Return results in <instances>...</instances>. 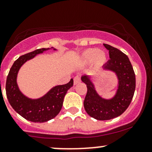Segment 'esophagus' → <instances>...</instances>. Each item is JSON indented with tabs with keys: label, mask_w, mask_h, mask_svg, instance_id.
<instances>
[{
	"label": "esophagus",
	"mask_w": 152,
	"mask_h": 152,
	"mask_svg": "<svg viewBox=\"0 0 152 152\" xmlns=\"http://www.w3.org/2000/svg\"><path fill=\"white\" fill-rule=\"evenodd\" d=\"M80 82H81L80 78L78 77V76L75 77L74 79H73V84H74V85H77V84H79V83H80Z\"/></svg>",
	"instance_id": "1"
}]
</instances>
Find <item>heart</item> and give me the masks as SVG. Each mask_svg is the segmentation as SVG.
Wrapping results in <instances>:
<instances>
[{"label":"heart","instance_id":"heart-1","mask_svg":"<svg viewBox=\"0 0 152 152\" xmlns=\"http://www.w3.org/2000/svg\"><path fill=\"white\" fill-rule=\"evenodd\" d=\"M108 57L103 50L98 48H88L84 50L79 56V62L85 65L92 62L93 70H99L107 64Z\"/></svg>","mask_w":152,"mask_h":152}]
</instances>
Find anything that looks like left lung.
Returning <instances> with one entry per match:
<instances>
[{
	"label": "left lung",
	"instance_id": "1",
	"mask_svg": "<svg viewBox=\"0 0 152 152\" xmlns=\"http://www.w3.org/2000/svg\"><path fill=\"white\" fill-rule=\"evenodd\" d=\"M109 50L110 59L103 67L104 71L112 72L117 78L115 93L113 97H102L96 90L93 76L83 75L87 93L84 101L85 111L90 117L99 121L118 117L128 108L135 90V74L128 56L116 48L104 44Z\"/></svg>",
	"mask_w": 152,
	"mask_h": 152
}]
</instances>
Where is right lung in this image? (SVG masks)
<instances>
[{
  "label": "right lung",
  "instance_id": "obj_1",
  "mask_svg": "<svg viewBox=\"0 0 152 152\" xmlns=\"http://www.w3.org/2000/svg\"><path fill=\"white\" fill-rule=\"evenodd\" d=\"M55 48H45L35 50L20 56L12 65L7 79L6 92L9 102L12 108L26 120L35 123H43L56 117L60 112L67 90L73 87V79L67 84L56 85L50 88L41 97L31 99L26 96L19 88L18 75L21 67L36 56Z\"/></svg>",
  "mask_w": 152,
  "mask_h": 152
}]
</instances>
